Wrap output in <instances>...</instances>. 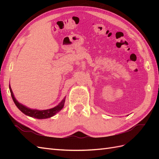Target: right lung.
Returning <instances> with one entry per match:
<instances>
[{"mask_svg": "<svg viewBox=\"0 0 159 159\" xmlns=\"http://www.w3.org/2000/svg\"><path fill=\"white\" fill-rule=\"evenodd\" d=\"M9 90H10V92H11L12 99L16 105V107H18L23 113L26 115V116H31L32 117L38 118V119H46V118H48L55 116L57 113H58L59 111H61L63 109V107L64 106V102H65V100H66V98H64L63 100L61 101V102L59 104H58L57 106H56L55 107H54L52 109H50L42 110V111L31 109L22 105V104H20L18 101L16 100L14 96H13V93L12 92L11 87H10V85H9Z\"/></svg>", "mask_w": 159, "mask_h": 159, "instance_id": "right-lung-1", "label": "right lung"}]
</instances>
